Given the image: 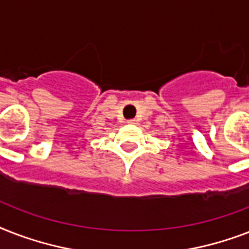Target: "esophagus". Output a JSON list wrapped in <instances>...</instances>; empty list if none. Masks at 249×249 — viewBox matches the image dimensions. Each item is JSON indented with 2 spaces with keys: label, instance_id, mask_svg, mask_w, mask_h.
I'll return each instance as SVG.
<instances>
[{
  "label": "esophagus",
  "instance_id": "1",
  "mask_svg": "<svg viewBox=\"0 0 249 249\" xmlns=\"http://www.w3.org/2000/svg\"><path fill=\"white\" fill-rule=\"evenodd\" d=\"M126 123H128V124H137V120L136 119H130V120H128Z\"/></svg>",
  "mask_w": 249,
  "mask_h": 249
}]
</instances>
